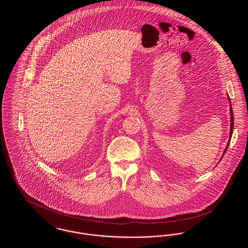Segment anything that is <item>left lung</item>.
I'll return each mask as SVG.
<instances>
[{
    "instance_id": "1",
    "label": "left lung",
    "mask_w": 248,
    "mask_h": 248,
    "mask_svg": "<svg viewBox=\"0 0 248 248\" xmlns=\"http://www.w3.org/2000/svg\"><path fill=\"white\" fill-rule=\"evenodd\" d=\"M230 99V98H229ZM230 109H231V132H230V138H232V129H233V111H232V105H231V108H230ZM229 144H230V141L228 143V145H227V147H226V149H225L224 154L226 153V151H227V149H228V147H229Z\"/></svg>"
}]
</instances>
